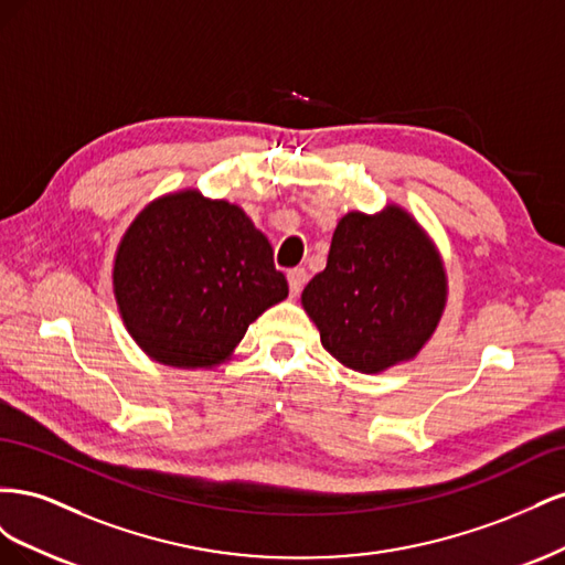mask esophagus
I'll return each instance as SVG.
<instances>
[{
	"instance_id": "esophagus-1",
	"label": "esophagus",
	"mask_w": 565,
	"mask_h": 565,
	"mask_svg": "<svg viewBox=\"0 0 565 565\" xmlns=\"http://www.w3.org/2000/svg\"><path fill=\"white\" fill-rule=\"evenodd\" d=\"M306 280H309V273H306L303 268H292L287 273V282H289V295L292 297H297L301 289H303V285H306Z\"/></svg>"
}]
</instances>
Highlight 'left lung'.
<instances>
[{
    "label": "left lung",
    "instance_id": "left-lung-1",
    "mask_svg": "<svg viewBox=\"0 0 565 565\" xmlns=\"http://www.w3.org/2000/svg\"><path fill=\"white\" fill-rule=\"evenodd\" d=\"M446 299L440 254L398 204L341 216L328 266L301 292L324 351L365 374L413 361L436 332Z\"/></svg>",
    "mask_w": 565,
    "mask_h": 565
}]
</instances>
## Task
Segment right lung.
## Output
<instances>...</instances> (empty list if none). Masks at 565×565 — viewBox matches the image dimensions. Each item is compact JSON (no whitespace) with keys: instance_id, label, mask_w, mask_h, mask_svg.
<instances>
[{"instance_id":"right-lung-1","label":"right lung","mask_w":565,"mask_h":565,"mask_svg":"<svg viewBox=\"0 0 565 565\" xmlns=\"http://www.w3.org/2000/svg\"><path fill=\"white\" fill-rule=\"evenodd\" d=\"M113 292L152 361L214 367L289 287L268 237L237 204L181 191L131 221L115 254Z\"/></svg>"}]
</instances>
